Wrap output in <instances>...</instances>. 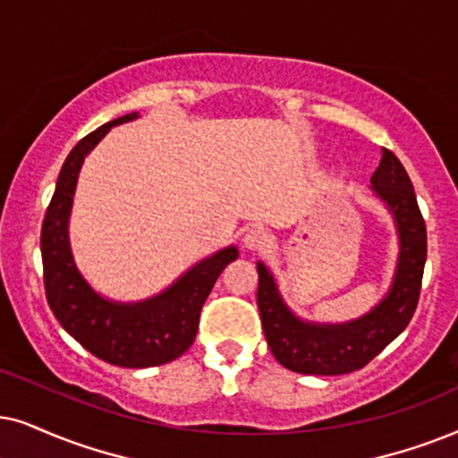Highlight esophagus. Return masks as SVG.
Segmentation results:
<instances>
[{
    "instance_id": "obj_1",
    "label": "esophagus",
    "mask_w": 458,
    "mask_h": 458,
    "mask_svg": "<svg viewBox=\"0 0 458 458\" xmlns=\"http://www.w3.org/2000/svg\"><path fill=\"white\" fill-rule=\"evenodd\" d=\"M268 242H270V236L264 228H251L247 230L245 236H242V245L251 249V251H259V249H264Z\"/></svg>"
}]
</instances>
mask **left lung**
<instances>
[{"label": "left lung", "instance_id": "left-lung-1", "mask_svg": "<svg viewBox=\"0 0 458 458\" xmlns=\"http://www.w3.org/2000/svg\"><path fill=\"white\" fill-rule=\"evenodd\" d=\"M372 190L395 217L399 262L391 292L366 317L344 326L300 321L283 304L268 268L258 264V309L266 343L276 361L292 372L335 376L361 369L412 319L427 259V228L412 182L391 149H383V160L372 175Z\"/></svg>", "mask_w": 458, "mask_h": 458}]
</instances>
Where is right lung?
<instances>
[{
    "instance_id": "1",
    "label": "right lung",
    "mask_w": 458,
    "mask_h": 458,
    "mask_svg": "<svg viewBox=\"0 0 458 458\" xmlns=\"http://www.w3.org/2000/svg\"><path fill=\"white\" fill-rule=\"evenodd\" d=\"M137 114H126L99 126L69 152L56 179L55 194L42 224L44 289L50 310L63 329L86 351L120 368H152L183 355L194 343L202 304L217 276L239 258L236 247L217 251L179 279L160 296L139 304H115L97 296L75 268L67 239V219L73 190L84 156L115 124L129 123Z\"/></svg>"
}]
</instances>
